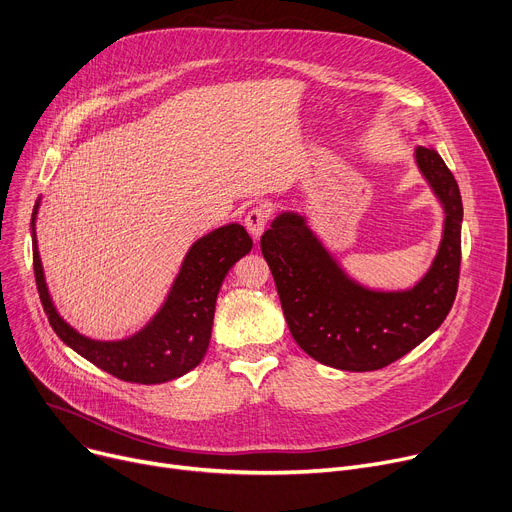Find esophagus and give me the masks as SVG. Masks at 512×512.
Returning a JSON list of instances; mask_svg holds the SVG:
<instances>
[{"instance_id": "obj_1", "label": "esophagus", "mask_w": 512, "mask_h": 512, "mask_svg": "<svg viewBox=\"0 0 512 512\" xmlns=\"http://www.w3.org/2000/svg\"><path fill=\"white\" fill-rule=\"evenodd\" d=\"M268 215H270V211L266 207H254V209L248 211V215L244 219V225H246V229L250 231L254 240H258L260 235L264 233V227L268 223Z\"/></svg>"}]
</instances>
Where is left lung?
Instances as JSON below:
<instances>
[{"instance_id":"left-lung-1","label":"left lung","mask_w":512,"mask_h":512,"mask_svg":"<svg viewBox=\"0 0 512 512\" xmlns=\"http://www.w3.org/2000/svg\"><path fill=\"white\" fill-rule=\"evenodd\" d=\"M414 160L445 221L435 260L410 289L381 291L352 279L305 215L285 211L262 235L289 330L322 365L357 373L383 369L426 340L451 311L461 266V194L435 147L416 145Z\"/></svg>"}]
</instances>
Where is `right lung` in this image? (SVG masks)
Instances as JSON below:
<instances>
[{"mask_svg":"<svg viewBox=\"0 0 512 512\" xmlns=\"http://www.w3.org/2000/svg\"><path fill=\"white\" fill-rule=\"evenodd\" d=\"M38 207L41 199L30 221L36 289L49 324L69 348L102 371L143 385L172 381L203 361L221 283L229 268L252 250V238L240 223L217 227L190 246L164 305L139 332L123 340H92L59 316L49 295L34 231Z\"/></svg>","mask_w":512,"mask_h":512,"instance_id":"right-lung-1","label":"right lung"}]
</instances>
